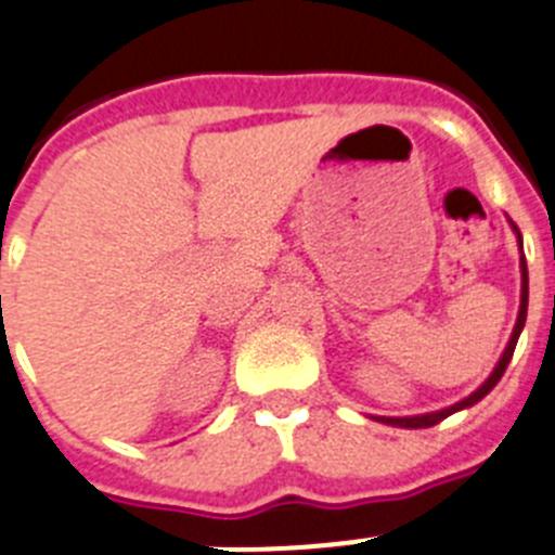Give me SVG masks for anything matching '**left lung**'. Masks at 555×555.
Instances as JSON below:
<instances>
[{
  "instance_id": "8db88e82",
  "label": "left lung",
  "mask_w": 555,
  "mask_h": 555,
  "mask_svg": "<svg viewBox=\"0 0 555 555\" xmlns=\"http://www.w3.org/2000/svg\"><path fill=\"white\" fill-rule=\"evenodd\" d=\"M512 227H514V223H512ZM514 232H517V227H514ZM517 237H520V232H517ZM520 251H522V237H520ZM520 268H522L520 312H517V323H514V332H512V337H508V346H506V351H503L501 362L495 364V371L489 373V378H487V382H483L481 387H478L476 392H473V396H467V398H464V401L453 403V406H448V409H439V412H428V414H414V417H376V421L387 423V426H398V428H428V426H437L439 421H446L448 414L459 412V409H467V406H473V403H478V401H481V398L487 396L489 389H492V387H495L498 382H501V376H503V373H506L508 362H512L514 346H517V339H520V332H522V326H526V312H528V268H526V257L520 259Z\"/></svg>"
}]
</instances>
